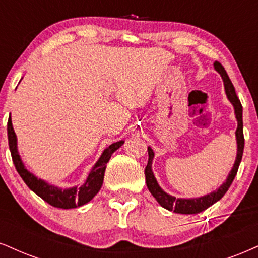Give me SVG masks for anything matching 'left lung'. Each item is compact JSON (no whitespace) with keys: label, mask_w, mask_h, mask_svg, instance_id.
Instances as JSON below:
<instances>
[{"label":"left lung","mask_w":258,"mask_h":258,"mask_svg":"<svg viewBox=\"0 0 258 258\" xmlns=\"http://www.w3.org/2000/svg\"><path fill=\"white\" fill-rule=\"evenodd\" d=\"M214 68L219 74L221 75L222 80H224L225 85V91H226L227 98L233 104L234 106V112H236V117L238 120V128L236 132L237 136V145H238V152H237V158L236 163L233 165V168L228 174L226 182L219 187L217 191L209 194L203 197H199V199H176V197L168 195L158 185L157 179H155L153 172H152V160H153L154 153L152 151L151 147H148V164L145 168V176H146V183H147L148 190L151 191L152 195L154 196V199L160 203V206H163L164 208L168 209V211H173L174 213H180V214H197V213L205 211V209L214 205L215 202H218L222 196L226 194L228 187L231 186L232 182H233L234 177L238 172V167L241 161V157H243V151H244V134H243V106H241L239 98L237 97L236 90H234V86L232 84V81L228 78L226 71H225L224 67L221 66V63L218 61L214 62Z\"/></svg>","instance_id":"obj_1"}]
</instances>
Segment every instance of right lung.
Wrapping results in <instances>:
<instances>
[{
    "instance_id": "right-lung-1",
    "label": "right lung",
    "mask_w": 258,
    "mask_h": 258,
    "mask_svg": "<svg viewBox=\"0 0 258 258\" xmlns=\"http://www.w3.org/2000/svg\"><path fill=\"white\" fill-rule=\"evenodd\" d=\"M7 133L8 145L9 149H11L13 163H14V166L17 168L18 173L20 174L22 180L26 183V185L30 187L32 191L36 192L44 201L51 205L52 207L63 209L76 208V207L86 205V203L90 202L97 195L101 185H103L105 168H106L107 161L110 160L111 154L124 144V141H118L105 149L99 160L97 161V164L92 168L84 185H81L80 187H71V189H58V187L53 185H49L44 180L38 179L36 176H33L25 168L20 159V155L18 153L17 136H15L14 129H13L11 117L8 118Z\"/></svg>"
}]
</instances>
